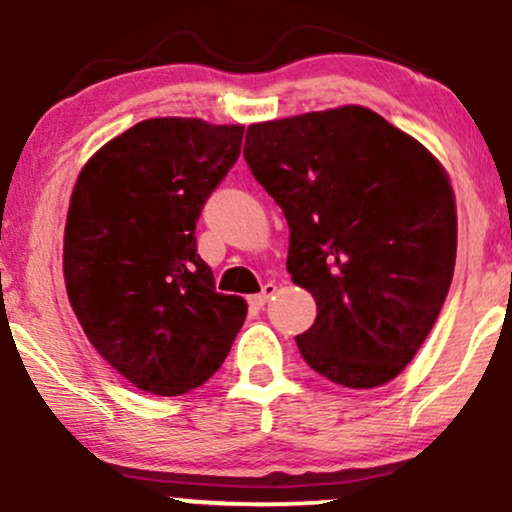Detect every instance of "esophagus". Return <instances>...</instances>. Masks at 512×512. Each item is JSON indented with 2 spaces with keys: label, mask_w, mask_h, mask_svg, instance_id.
<instances>
[{
  "label": "esophagus",
  "mask_w": 512,
  "mask_h": 512,
  "mask_svg": "<svg viewBox=\"0 0 512 512\" xmlns=\"http://www.w3.org/2000/svg\"><path fill=\"white\" fill-rule=\"evenodd\" d=\"M274 293H276V286L274 284H264L260 293H255V296L248 298L250 308H255V310L264 308V305H267V301L274 296Z\"/></svg>",
  "instance_id": "esophagus-1"
}]
</instances>
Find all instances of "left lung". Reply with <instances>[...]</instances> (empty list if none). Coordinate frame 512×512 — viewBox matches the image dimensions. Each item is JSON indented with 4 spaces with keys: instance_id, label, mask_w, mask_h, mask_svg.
<instances>
[{
    "instance_id": "1",
    "label": "left lung",
    "mask_w": 512,
    "mask_h": 512,
    "mask_svg": "<svg viewBox=\"0 0 512 512\" xmlns=\"http://www.w3.org/2000/svg\"><path fill=\"white\" fill-rule=\"evenodd\" d=\"M243 156L289 223L293 284L317 303L296 337L305 363L354 390L390 383L436 325L455 272L445 168L361 105L250 125Z\"/></svg>"
}]
</instances>
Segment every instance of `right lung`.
Masks as SVG:
<instances>
[{"instance_id": "1", "label": "right lung", "mask_w": 512, "mask_h": 512, "mask_svg": "<svg viewBox=\"0 0 512 512\" xmlns=\"http://www.w3.org/2000/svg\"><path fill=\"white\" fill-rule=\"evenodd\" d=\"M243 132L151 117L101 146L74 185L64 226L69 303L98 354L151 395L207 383L248 315L243 298L216 291L195 238Z\"/></svg>"}]
</instances>
